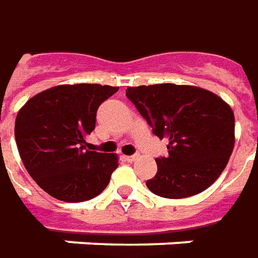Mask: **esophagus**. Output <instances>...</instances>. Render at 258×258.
I'll return each mask as SVG.
<instances>
[{"mask_svg":"<svg viewBox=\"0 0 258 258\" xmlns=\"http://www.w3.org/2000/svg\"><path fill=\"white\" fill-rule=\"evenodd\" d=\"M137 158H138V155H128V157H125V159H127L128 162H134Z\"/></svg>","mask_w":258,"mask_h":258,"instance_id":"obj_1","label":"esophagus"}]
</instances>
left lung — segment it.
<instances>
[{"label":"left lung","mask_w":258,"mask_h":258,"mask_svg":"<svg viewBox=\"0 0 258 258\" xmlns=\"http://www.w3.org/2000/svg\"><path fill=\"white\" fill-rule=\"evenodd\" d=\"M128 97L159 138L168 155L147 186L155 195H198L220 176L234 148V114L222 97L202 87L161 83L127 87Z\"/></svg>","instance_id":"8db88e82"}]
</instances>
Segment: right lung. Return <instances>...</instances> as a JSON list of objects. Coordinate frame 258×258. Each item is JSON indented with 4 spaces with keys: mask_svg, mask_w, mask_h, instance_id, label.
I'll use <instances>...</instances> for the list:
<instances>
[{
    "mask_svg": "<svg viewBox=\"0 0 258 258\" xmlns=\"http://www.w3.org/2000/svg\"><path fill=\"white\" fill-rule=\"evenodd\" d=\"M118 87L60 85L35 94L19 108L15 141L26 171L38 186L63 202L100 195L118 166L117 154L87 151L99 106Z\"/></svg>",
    "mask_w": 258,
    "mask_h": 258,
    "instance_id": "add662e5",
    "label": "right lung"
}]
</instances>
